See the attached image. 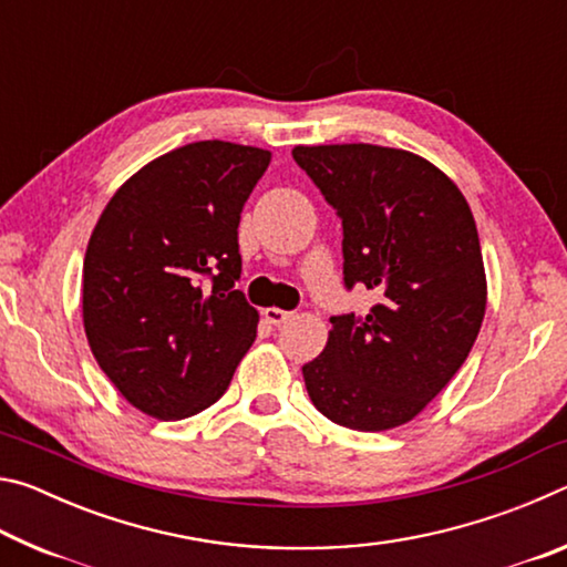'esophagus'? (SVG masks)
<instances>
[{
	"label": "esophagus",
	"mask_w": 567,
	"mask_h": 567,
	"mask_svg": "<svg viewBox=\"0 0 567 567\" xmlns=\"http://www.w3.org/2000/svg\"><path fill=\"white\" fill-rule=\"evenodd\" d=\"M262 315H265V320L270 322V324H275V328H282L285 322H290L295 315L292 312H287V310H280V307H265L262 310Z\"/></svg>",
	"instance_id": "esophagus-1"
}]
</instances>
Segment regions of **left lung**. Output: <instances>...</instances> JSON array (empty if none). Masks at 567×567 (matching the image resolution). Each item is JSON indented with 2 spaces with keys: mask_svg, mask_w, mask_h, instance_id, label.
Here are the masks:
<instances>
[{
  "mask_svg": "<svg viewBox=\"0 0 567 567\" xmlns=\"http://www.w3.org/2000/svg\"><path fill=\"white\" fill-rule=\"evenodd\" d=\"M342 219L344 287L380 297L364 318L334 315L302 368L312 405L342 427L405 425L453 380L485 318L487 282L463 192L433 162L380 145L295 147Z\"/></svg>",
  "mask_w": 567,
  "mask_h": 567,
  "instance_id": "left-lung-1",
  "label": "left lung"
}]
</instances>
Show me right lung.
<instances>
[{
	"mask_svg": "<svg viewBox=\"0 0 567 567\" xmlns=\"http://www.w3.org/2000/svg\"><path fill=\"white\" fill-rule=\"evenodd\" d=\"M270 157L235 142H192L134 172L94 225L84 332L104 375L150 417L215 405L257 338L260 315L235 290L237 227Z\"/></svg>",
	"mask_w": 567,
	"mask_h": 567,
	"instance_id": "right-lung-1",
	"label": "right lung"
}]
</instances>
